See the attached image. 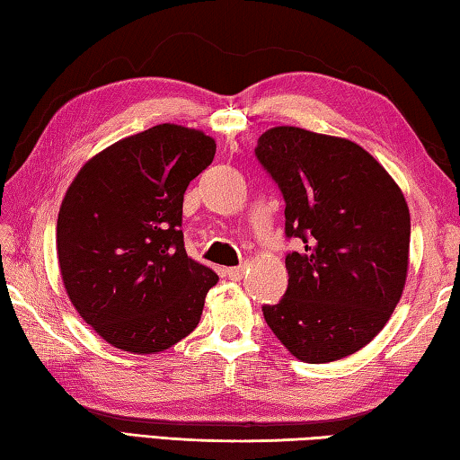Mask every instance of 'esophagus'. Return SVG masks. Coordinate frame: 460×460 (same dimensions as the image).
<instances>
[{"label":"esophagus","mask_w":460,"mask_h":460,"mask_svg":"<svg viewBox=\"0 0 460 460\" xmlns=\"http://www.w3.org/2000/svg\"><path fill=\"white\" fill-rule=\"evenodd\" d=\"M246 272V267H234V269H226V277H228L230 280H240L244 277Z\"/></svg>","instance_id":"34e87169"}]
</instances>
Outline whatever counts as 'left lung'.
Here are the masks:
<instances>
[{"instance_id":"obj_1","label":"left lung","mask_w":460,"mask_h":460,"mask_svg":"<svg viewBox=\"0 0 460 460\" xmlns=\"http://www.w3.org/2000/svg\"><path fill=\"white\" fill-rule=\"evenodd\" d=\"M264 169L285 198L288 287L262 307L272 333L307 364L348 358L374 340L404 293L410 212L382 164L343 137L280 125L259 137Z\"/></svg>"}]
</instances>
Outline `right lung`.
Instances as JSON below:
<instances>
[{
    "label": "right lung",
    "mask_w": 460,
    "mask_h": 460,
    "mask_svg": "<svg viewBox=\"0 0 460 460\" xmlns=\"http://www.w3.org/2000/svg\"><path fill=\"white\" fill-rule=\"evenodd\" d=\"M214 155L204 131L164 123L99 151L68 185L56 224L62 283L112 348L149 356L198 327L217 275L185 252L181 208Z\"/></svg>",
    "instance_id": "add662e5"
}]
</instances>
